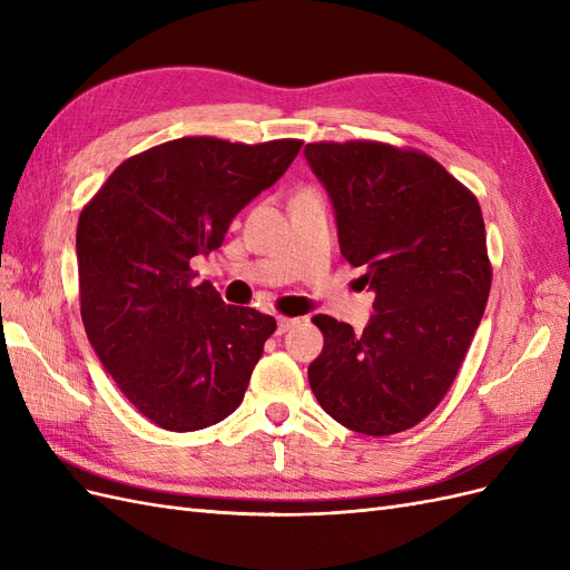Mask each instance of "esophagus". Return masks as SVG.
Wrapping results in <instances>:
<instances>
[{"instance_id":"1","label":"esophagus","mask_w":570,"mask_h":570,"mask_svg":"<svg viewBox=\"0 0 570 570\" xmlns=\"http://www.w3.org/2000/svg\"><path fill=\"white\" fill-rule=\"evenodd\" d=\"M297 323H299V318H285V316H281V318H278V335L287 333L289 327H295Z\"/></svg>"}]
</instances>
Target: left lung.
<instances>
[{
    "mask_svg": "<svg viewBox=\"0 0 570 570\" xmlns=\"http://www.w3.org/2000/svg\"><path fill=\"white\" fill-rule=\"evenodd\" d=\"M333 202L340 252L364 266L375 314L364 333L318 314L308 366L327 416L364 435L421 423L452 387L485 314L492 268L478 199L421 151L383 142L304 147Z\"/></svg>",
    "mask_w": 570,
    "mask_h": 570,
    "instance_id": "left-lung-1",
    "label": "left lung"
}]
</instances>
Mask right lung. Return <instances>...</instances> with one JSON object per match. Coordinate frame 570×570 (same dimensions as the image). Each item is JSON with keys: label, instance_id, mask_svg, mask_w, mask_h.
I'll list each match as a JSON object with an SVG mask.
<instances>
[{"label": "right lung", "instance_id": "add662e5", "mask_svg": "<svg viewBox=\"0 0 570 570\" xmlns=\"http://www.w3.org/2000/svg\"><path fill=\"white\" fill-rule=\"evenodd\" d=\"M299 147L180 137L120 164L80 214L85 333L118 390L164 430L209 428L243 402L275 318L226 304L189 262L220 247Z\"/></svg>", "mask_w": 570, "mask_h": 570}]
</instances>
